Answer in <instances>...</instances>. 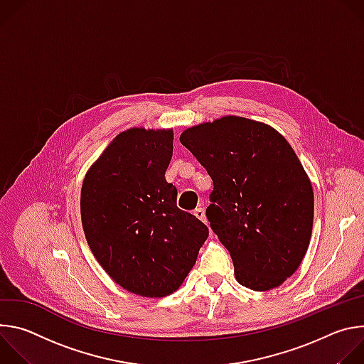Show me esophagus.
Here are the masks:
<instances>
[{
    "instance_id": "esophagus-1",
    "label": "esophagus",
    "mask_w": 364,
    "mask_h": 364,
    "mask_svg": "<svg viewBox=\"0 0 364 364\" xmlns=\"http://www.w3.org/2000/svg\"><path fill=\"white\" fill-rule=\"evenodd\" d=\"M194 216H196L197 219H200L203 223H205V225H207L205 212H204V209H201V207H198V209H196V210H194Z\"/></svg>"
}]
</instances>
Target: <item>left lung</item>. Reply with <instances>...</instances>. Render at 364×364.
<instances>
[{
  "label": "left lung",
  "instance_id": "8db88e82",
  "mask_svg": "<svg viewBox=\"0 0 364 364\" xmlns=\"http://www.w3.org/2000/svg\"><path fill=\"white\" fill-rule=\"evenodd\" d=\"M180 142L213 180L205 216L229 250L236 281L279 287L301 265L314 219V193L288 141L239 117L186 129Z\"/></svg>",
  "mask_w": 364,
  "mask_h": 364
}]
</instances>
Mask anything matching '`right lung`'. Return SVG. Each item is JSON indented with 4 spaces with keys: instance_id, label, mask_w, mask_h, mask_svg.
I'll return each mask as SVG.
<instances>
[{
    "instance_id": "obj_1",
    "label": "right lung",
    "mask_w": 364,
    "mask_h": 364,
    "mask_svg": "<svg viewBox=\"0 0 364 364\" xmlns=\"http://www.w3.org/2000/svg\"><path fill=\"white\" fill-rule=\"evenodd\" d=\"M173 131L119 134L87 171L80 193L86 240L100 267L129 292L166 296L196 264L209 229L177 207L166 180Z\"/></svg>"
}]
</instances>
